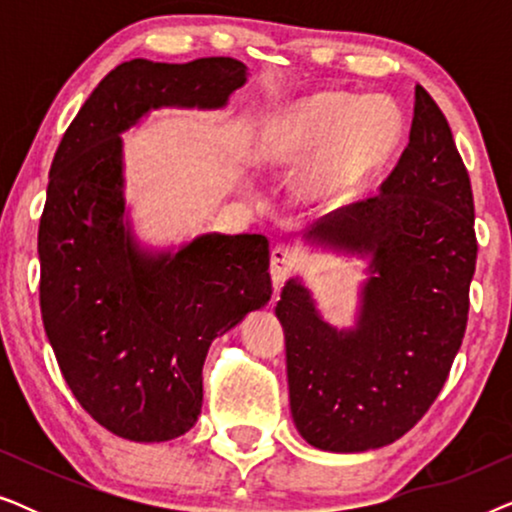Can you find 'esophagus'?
Listing matches in <instances>:
<instances>
[{"instance_id":"esophagus-1","label":"esophagus","mask_w":512,"mask_h":512,"mask_svg":"<svg viewBox=\"0 0 512 512\" xmlns=\"http://www.w3.org/2000/svg\"><path fill=\"white\" fill-rule=\"evenodd\" d=\"M293 268H296V256L289 247H275L270 254V275H272V284L282 286L286 277L291 275Z\"/></svg>"}]
</instances>
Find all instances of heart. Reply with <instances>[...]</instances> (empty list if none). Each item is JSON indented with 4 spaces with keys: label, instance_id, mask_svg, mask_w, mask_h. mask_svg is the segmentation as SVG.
Here are the masks:
<instances>
[{
    "label": "heart",
    "instance_id": "b5f03b06",
    "mask_svg": "<svg viewBox=\"0 0 512 512\" xmlns=\"http://www.w3.org/2000/svg\"><path fill=\"white\" fill-rule=\"evenodd\" d=\"M403 114L384 95L317 93L293 102L270 125L263 158L291 165L315 156L300 177L312 205H333L394 156L403 139Z\"/></svg>",
    "mask_w": 512,
    "mask_h": 512
}]
</instances>
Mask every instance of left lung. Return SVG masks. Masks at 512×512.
Returning <instances> with one entry per match:
<instances>
[{"mask_svg":"<svg viewBox=\"0 0 512 512\" xmlns=\"http://www.w3.org/2000/svg\"><path fill=\"white\" fill-rule=\"evenodd\" d=\"M473 214L471 179L447 118L417 86L410 142L380 193L305 233L317 249L368 261L354 326L328 324L298 277L275 307L291 415L307 443L377 450L431 408L466 331L478 258Z\"/></svg>","mask_w":512,"mask_h":512,"instance_id":"left-lung-1","label":"left lung"}]
</instances>
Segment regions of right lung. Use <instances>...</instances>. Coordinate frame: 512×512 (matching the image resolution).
<instances>
[{
    "mask_svg": "<svg viewBox=\"0 0 512 512\" xmlns=\"http://www.w3.org/2000/svg\"><path fill=\"white\" fill-rule=\"evenodd\" d=\"M247 76L233 58L123 62L55 151L39 223L41 319L76 401L125 440L193 429L209 345L261 310L272 282L265 235L142 247L125 209L121 135L163 107H226Z\"/></svg>",
    "mask_w": 512,
    "mask_h": 512,
    "instance_id": "obj_1",
    "label": "right lung"
}]
</instances>
